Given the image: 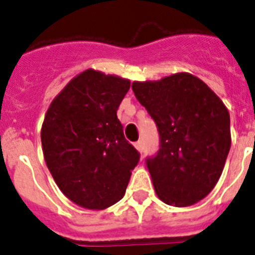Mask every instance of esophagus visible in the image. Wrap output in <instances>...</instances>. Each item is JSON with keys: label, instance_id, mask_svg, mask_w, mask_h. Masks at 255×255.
<instances>
[{"label": "esophagus", "instance_id": "esophagus-1", "mask_svg": "<svg viewBox=\"0 0 255 255\" xmlns=\"http://www.w3.org/2000/svg\"><path fill=\"white\" fill-rule=\"evenodd\" d=\"M134 146H136V149H137L138 152L142 153V141H136L134 142Z\"/></svg>", "mask_w": 255, "mask_h": 255}]
</instances>
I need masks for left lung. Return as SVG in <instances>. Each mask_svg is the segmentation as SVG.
Segmentation results:
<instances>
[{
	"label": "left lung",
	"mask_w": 255,
	"mask_h": 255,
	"mask_svg": "<svg viewBox=\"0 0 255 255\" xmlns=\"http://www.w3.org/2000/svg\"><path fill=\"white\" fill-rule=\"evenodd\" d=\"M132 90L160 134L158 152L145 160L158 198L174 207L206 198L231 149V118L224 103L188 73L133 82Z\"/></svg>",
	"instance_id": "8db88e82"
}]
</instances>
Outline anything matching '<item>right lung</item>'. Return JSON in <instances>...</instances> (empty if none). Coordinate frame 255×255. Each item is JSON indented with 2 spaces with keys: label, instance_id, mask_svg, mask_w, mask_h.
Segmentation results:
<instances>
[{
  "label": "right lung",
  "instance_id": "right-lung-1",
  "mask_svg": "<svg viewBox=\"0 0 255 255\" xmlns=\"http://www.w3.org/2000/svg\"><path fill=\"white\" fill-rule=\"evenodd\" d=\"M124 78L88 69L52 101L41 127L45 163L68 199L103 210L123 198L140 153L126 140L118 107Z\"/></svg>",
  "mask_w": 255,
  "mask_h": 255
}]
</instances>
